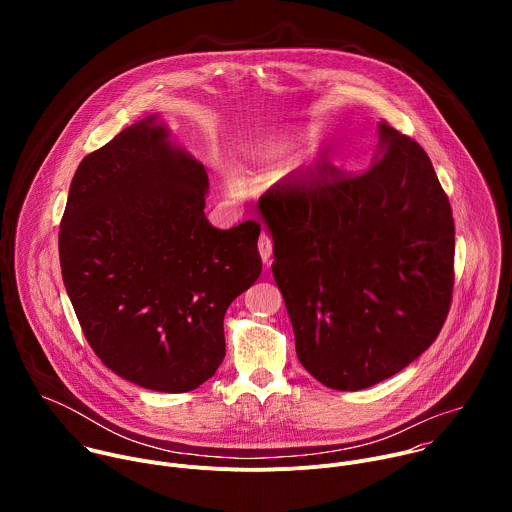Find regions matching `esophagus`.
Here are the masks:
<instances>
[{
    "mask_svg": "<svg viewBox=\"0 0 512 512\" xmlns=\"http://www.w3.org/2000/svg\"><path fill=\"white\" fill-rule=\"evenodd\" d=\"M257 247H259V255H261L263 263H265V265H267V263H271V253H273V241H271V237H269L267 233H263V235L259 237V243H257Z\"/></svg>",
    "mask_w": 512,
    "mask_h": 512,
    "instance_id": "34e87169",
    "label": "esophagus"
}]
</instances>
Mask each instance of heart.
<instances>
[{
    "instance_id": "b5f03b06",
    "label": "heart",
    "mask_w": 512,
    "mask_h": 512,
    "mask_svg": "<svg viewBox=\"0 0 512 512\" xmlns=\"http://www.w3.org/2000/svg\"><path fill=\"white\" fill-rule=\"evenodd\" d=\"M229 180H231V182H233V178H229Z\"/></svg>"
}]
</instances>
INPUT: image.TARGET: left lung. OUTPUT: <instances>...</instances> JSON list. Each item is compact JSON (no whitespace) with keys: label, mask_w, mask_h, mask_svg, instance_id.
<instances>
[{"label":"left lung","mask_w":512,"mask_h":512,"mask_svg":"<svg viewBox=\"0 0 512 512\" xmlns=\"http://www.w3.org/2000/svg\"><path fill=\"white\" fill-rule=\"evenodd\" d=\"M377 162H330L259 200L304 369L336 391L373 387L423 354L448 318L454 216L421 145L379 123Z\"/></svg>","instance_id":"1"}]
</instances>
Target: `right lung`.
<instances>
[{
    "label": "right lung",
    "instance_id": "right-lung-1",
    "mask_svg": "<svg viewBox=\"0 0 512 512\" xmlns=\"http://www.w3.org/2000/svg\"><path fill=\"white\" fill-rule=\"evenodd\" d=\"M158 115L89 154L72 178L58 253L95 354L143 389L186 393L225 358V314L261 275V225L204 216L208 176Z\"/></svg>",
    "mask_w": 512,
    "mask_h": 512
}]
</instances>
